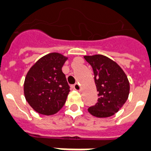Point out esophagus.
Instances as JSON below:
<instances>
[{
  "instance_id": "esophagus-1",
  "label": "esophagus",
  "mask_w": 151,
  "mask_h": 151,
  "mask_svg": "<svg viewBox=\"0 0 151 151\" xmlns=\"http://www.w3.org/2000/svg\"><path fill=\"white\" fill-rule=\"evenodd\" d=\"M73 88H74L75 90H77V91H80L81 90V86H80V85H79V84H78V83H75V84H74V85H73Z\"/></svg>"
}]
</instances>
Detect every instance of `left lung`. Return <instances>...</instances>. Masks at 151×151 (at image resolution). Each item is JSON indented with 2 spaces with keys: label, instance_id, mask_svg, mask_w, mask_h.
<instances>
[{
  "label": "left lung",
  "instance_id": "8db88e82",
  "mask_svg": "<svg viewBox=\"0 0 151 151\" xmlns=\"http://www.w3.org/2000/svg\"><path fill=\"white\" fill-rule=\"evenodd\" d=\"M90 64L99 98L88 109L93 116L104 118L116 113L128 98L130 85L127 77L116 63L102 55L84 56Z\"/></svg>",
  "mask_w": 151,
  "mask_h": 151
}]
</instances>
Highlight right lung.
Returning a JSON list of instances; mask_svg holds the SVG:
<instances>
[{
  "mask_svg": "<svg viewBox=\"0 0 151 151\" xmlns=\"http://www.w3.org/2000/svg\"><path fill=\"white\" fill-rule=\"evenodd\" d=\"M67 58L58 53L45 55L27 72L24 85L26 101L38 113L50 116L65 104L70 86L62 67Z\"/></svg>",
  "mask_w": 151,
  "mask_h": 151,
  "instance_id": "add662e5",
  "label": "right lung"
}]
</instances>
